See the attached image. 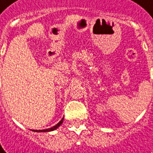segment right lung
<instances>
[{"label": "right lung", "mask_w": 153, "mask_h": 153, "mask_svg": "<svg viewBox=\"0 0 153 153\" xmlns=\"http://www.w3.org/2000/svg\"><path fill=\"white\" fill-rule=\"evenodd\" d=\"M63 120H64V118H62V120H60V121L59 122L57 125H55L54 126H53V127H51V128H48V129H45V130H33V131H37V132H44V131H54L56 130L57 128H58L59 126L63 123Z\"/></svg>", "instance_id": "right-lung-1"}]
</instances>
